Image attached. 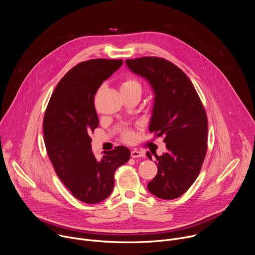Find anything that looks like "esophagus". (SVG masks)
<instances>
[{"instance_id":"obj_1","label":"esophagus","mask_w":255,"mask_h":255,"mask_svg":"<svg viewBox=\"0 0 255 255\" xmlns=\"http://www.w3.org/2000/svg\"><path fill=\"white\" fill-rule=\"evenodd\" d=\"M131 157L132 158H139V157H144V153L138 151V150H132L131 151Z\"/></svg>"}]
</instances>
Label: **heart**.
<instances>
[{
  "mask_svg": "<svg viewBox=\"0 0 255 255\" xmlns=\"http://www.w3.org/2000/svg\"><path fill=\"white\" fill-rule=\"evenodd\" d=\"M120 90H121V93H124V94L136 93V94H139L141 96V94H142V85L135 78H127L124 82H122ZM123 138L127 141H132L134 139V133L131 130H125L123 132Z\"/></svg>",
  "mask_w": 255,
  "mask_h": 255,
  "instance_id": "obj_1",
  "label": "heart"
}]
</instances>
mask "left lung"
<instances>
[{
    "label": "left lung",
    "mask_w": 255,
    "mask_h": 255,
    "mask_svg": "<svg viewBox=\"0 0 255 255\" xmlns=\"http://www.w3.org/2000/svg\"><path fill=\"white\" fill-rule=\"evenodd\" d=\"M133 74L150 85L154 99L149 131L164 136L166 152L156 158L157 174L148 191L163 200L184 195L199 175L207 152L208 121L190 79L170 61L159 57L126 60ZM152 160L151 154L146 152Z\"/></svg>",
    "instance_id": "8db88e82"
}]
</instances>
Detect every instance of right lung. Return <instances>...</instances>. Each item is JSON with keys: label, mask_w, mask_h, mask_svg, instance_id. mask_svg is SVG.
Here are the masks:
<instances>
[{"label": "right lung", "mask_w": 255, "mask_h": 255, "mask_svg": "<svg viewBox=\"0 0 255 255\" xmlns=\"http://www.w3.org/2000/svg\"><path fill=\"white\" fill-rule=\"evenodd\" d=\"M121 59H91L72 67L56 86L43 120L45 146L54 170L75 198L97 204L111 195L115 170L130 159V150L117 146L97 159L90 134L99 126L94 99Z\"/></svg>", "instance_id": "right-lung-1"}]
</instances>
